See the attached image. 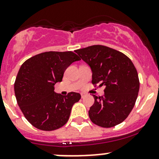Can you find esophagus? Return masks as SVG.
Instances as JSON below:
<instances>
[{"mask_svg": "<svg viewBox=\"0 0 159 159\" xmlns=\"http://www.w3.org/2000/svg\"><path fill=\"white\" fill-rule=\"evenodd\" d=\"M81 98H84V96H85V94H84V93H81Z\"/></svg>", "mask_w": 159, "mask_h": 159, "instance_id": "1", "label": "esophagus"}]
</instances>
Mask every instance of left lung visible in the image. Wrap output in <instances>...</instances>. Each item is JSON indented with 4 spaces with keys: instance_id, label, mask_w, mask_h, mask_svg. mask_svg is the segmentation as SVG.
Listing matches in <instances>:
<instances>
[{
    "instance_id": "8db88e82",
    "label": "left lung",
    "mask_w": 159,
    "mask_h": 159,
    "mask_svg": "<svg viewBox=\"0 0 159 159\" xmlns=\"http://www.w3.org/2000/svg\"><path fill=\"white\" fill-rule=\"evenodd\" d=\"M75 52L91 67L94 87H105L104 96L92 94L94 103L89 111L91 121L102 128L124 121L134 108L140 86L131 59L104 45L89 46Z\"/></svg>"
}]
</instances>
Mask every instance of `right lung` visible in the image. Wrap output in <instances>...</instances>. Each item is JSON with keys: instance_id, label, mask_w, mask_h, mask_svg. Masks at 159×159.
I'll list each match as a JSON object with an SVG mask.
<instances>
[{"instance_id": "1", "label": "right lung", "mask_w": 159, "mask_h": 159, "mask_svg": "<svg viewBox=\"0 0 159 159\" xmlns=\"http://www.w3.org/2000/svg\"><path fill=\"white\" fill-rule=\"evenodd\" d=\"M81 58L72 51H46L22 64L15 82L17 105L27 120L38 129L54 131L65 125L70 111L81 94L70 92L62 96L54 91L70 64Z\"/></svg>"}]
</instances>
